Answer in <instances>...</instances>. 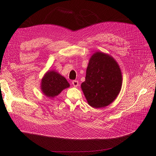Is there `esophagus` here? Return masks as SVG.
<instances>
[{
    "label": "esophagus",
    "instance_id": "1",
    "mask_svg": "<svg viewBox=\"0 0 156 156\" xmlns=\"http://www.w3.org/2000/svg\"><path fill=\"white\" fill-rule=\"evenodd\" d=\"M72 85L74 86V87H77L78 86V81L77 80H73L72 81Z\"/></svg>",
    "mask_w": 156,
    "mask_h": 156
}]
</instances>
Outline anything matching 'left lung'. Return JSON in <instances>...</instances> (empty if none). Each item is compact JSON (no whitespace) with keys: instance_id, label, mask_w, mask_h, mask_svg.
I'll return each instance as SVG.
<instances>
[{"instance_id":"obj_1","label":"left lung","mask_w":156,"mask_h":156,"mask_svg":"<svg viewBox=\"0 0 156 156\" xmlns=\"http://www.w3.org/2000/svg\"><path fill=\"white\" fill-rule=\"evenodd\" d=\"M122 85L121 69L110 55L97 52L89 61L85 81L81 85L88 104L104 108L116 99Z\"/></svg>"}]
</instances>
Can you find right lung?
<instances>
[{
  "label": "right lung",
  "mask_w": 156,
  "mask_h": 156,
  "mask_svg": "<svg viewBox=\"0 0 156 156\" xmlns=\"http://www.w3.org/2000/svg\"><path fill=\"white\" fill-rule=\"evenodd\" d=\"M69 87L64 77L54 71H48L42 80L41 88L43 93L48 97L59 95L62 90Z\"/></svg>",
  "instance_id": "1"
}]
</instances>
